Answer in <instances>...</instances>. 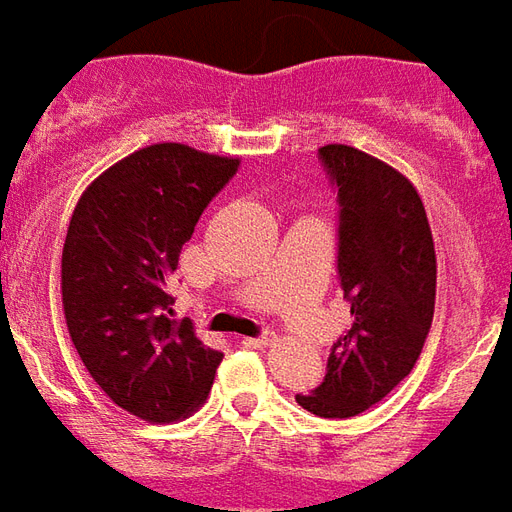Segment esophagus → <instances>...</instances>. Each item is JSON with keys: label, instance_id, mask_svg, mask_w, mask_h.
<instances>
[{"label": "esophagus", "instance_id": "obj_1", "mask_svg": "<svg viewBox=\"0 0 512 512\" xmlns=\"http://www.w3.org/2000/svg\"><path fill=\"white\" fill-rule=\"evenodd\" d=\"M274 343V332L260 334V337H244L246 348H266V345Z\"/></svg>", "mask_w": 512, "mask_h": 512}]
</instances>
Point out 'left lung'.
Returning a JSON list of instances; mask_svg holds the SVG:
<instances>
[{
    "label": "left lung",
    "instance_id": "left-lung-1",
    "mask_svg": "<svg viewBox=\"0 0 512 512\" xmlns=\"http://www.w3.org/2000/svg\"><path fill=\"white\" fill-rule=\"evenodd\" d=\"M318 158L340 202L337 274L351 329L332 345L321 384L296 403L345 419L376 406L417 365L436 304V252L406 175L351 145H326Z\"/></svg>",
    "mask_w": 512,
    "mask_h": 512
}]
</instances>
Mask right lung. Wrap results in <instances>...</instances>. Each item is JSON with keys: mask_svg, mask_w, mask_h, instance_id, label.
<instances>
[{"mask_svg": "<svg viewBox=\"0 0 512 512\" xmlns=\"http://www.w3.org/2000/svg\"><path fill=\"white\" fill-rule=\"evenodd\" d=\"M238 167L161 142L117 161L76 202L62 246L65 323L95 384L134 417L175 422L211 392L224 354L172 318L167 282Z\"/></svg>", "mask_w": 512, "mask_h": 512, "instance_id": "add662e5", "label": "right lung"}]
</instances>
